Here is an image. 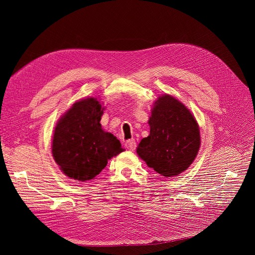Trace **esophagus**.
<instances>
[{
  "instance_id": "esophagus-1",
  "label": "esophagus",
  "mask_w": 255,
  "mask_h": 255,
  "mask_svg": "<svg viewBox=\"0 0 255 255\" xmlns=\"http://www.w3.org/2000/svg\"><path fill=\"white\" fill-rule=\"evenodd\" d=\"M125 146H126V149H128L130 151H134L136 149V142L134 139H129L125 142Z\"/></svg>"
}]
</instances>
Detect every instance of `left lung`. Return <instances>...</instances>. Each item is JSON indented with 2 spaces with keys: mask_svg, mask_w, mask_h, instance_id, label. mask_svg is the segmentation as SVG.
<instances>
[{
  "mask_svg": "<svg viewBox=\"0 0 255 255\" xmlns=\"http://www.w3.org/2000/svg\"><path fill=\"white\" fill-rule=\"evenodd\" d=\"M149 124L150 135L138 143V156L163 177L180 175L191 165L199 150L194 117L180 101L164 95L155 102Z\"/></svg>",
  "mask_w": 255,
  "mask_h": 255,
  "instance_id": "left-lung-1",
  "label": "left lung"
}]
</instances>
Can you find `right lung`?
I'll use <instances>...</instances> for the list:
<instances>
[{"label":"right lung","instance_id":"1","mask_svg":"<svg viewBox=\"0 0 255 255\" xmlns=\"http://www.w3.org/2000/svg\"><path fill=\"white\" fill-rule=\"evenodd\" d=\"M103 110L97 99L73 104L59 121L52 139V156L67 177L80 182L99 175L107 160L123 152L120 140L101 128Z\"/></svg>","mask_w":255,"mask_h":255}]
</instances>
